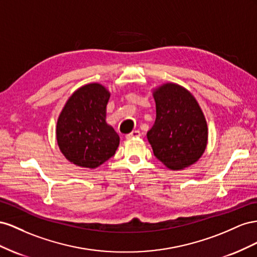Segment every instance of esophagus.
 Returning <instances> with one entry per match:
<instances>
[{
    "label": "esophagus",
    "instance_id": "1",
    "mask_svg": "<svg viewBox=\"0 0 257 257\" xmlns=\"http://www.w3.org/2000/svg\"><path fill=\"white\" fill-rule=\"evenodd\" d=\"M141 136V133L139 130H134L133 133H130V134H128L127 136H126V139L127 140H133V139H135V138H139Z\"/></svg>",
    "mask_w": 257,
    "mask_h": 257
}]
</instances>
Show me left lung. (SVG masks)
I'll return each instance as SVG.
<instances>
[{
  "mask_svg": "<svg viewBox=\"0 0 257 257\" xmlns=\"http://www.w3.org/2000/svg\"><path fill=\"white\" fill-rule=\"evenodd\" d=\"M156 119L148 131L154 155L168 169L182 170L197 163L208 144V124L193 93L175 83L153 89Z\"/></svg>",
  "mask_w": 257,
  "mask_h": 257,
  "instance_id": "1",
  "label": "left lung"
}]
</instances>
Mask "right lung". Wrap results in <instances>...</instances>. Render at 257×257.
I'll return each mask as SVG.
<instances>
[{
    "instance_id": "add662e5",
    "label": "right lung",
    "mask_w": 257,
    "mask_h": 257,
    "mask_svg": "<svg viewBox=\"0 0 257 257\" xmlns=\"http://www.w3.org/2000/svg\"><path fill=\"white\" fill-rule=\"evenodd\" d=\"M111 92L99 83L79 87L59 114L56 139L70 163L94 169L111 158L119 145V136L106 123V105Z\"/></svg>"
}]
</instances>
